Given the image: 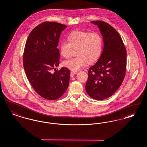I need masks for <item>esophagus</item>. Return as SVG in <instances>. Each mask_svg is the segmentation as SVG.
Instances as JSON below:
<instances>
[{"label": "esophagus", "instance_id": "obj_1", "mask_svg": "<svg viewBox=\"0 0 147 147\" xmlns=\"http://www.w3.org/2000/svg\"><path fill=\"white\" fill-rule=\"evenodd\" d=\"M71 75H70V76H71V77H73L76 73H77V71H71Z\"/></svg>", "mask_w": 147, "mask_h": 147}]
</instances>
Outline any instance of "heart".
<instances>
[{
    "mask_svg": "<svg viewBox=\"0 0 147 147\" xmlns=\"http://www.w3.org/2000/svg\"><path fill=\"white\" fill-rule=\"evenodd\" d=\"M103 41L100 34L85 31L71 32L68 40L62 41L60 45V53L65 58H69L72 49H76V57L64 61L63 65L72 71L85 67L87 62L96 61L100 56Z\"/></svg>",
    "mask_w": 147,
    "mask_h": 147,
    "instance_id": "obj_1",
    "label": "heart"
}]
</instances>
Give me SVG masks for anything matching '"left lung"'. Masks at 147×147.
Wrapping results in <instances>:
<instances>
[{
  "mask_svg": "<svg viewBox=\"0 0 147 147\" xmlns=\"http://www.w3.org/2000/svg\"><path fill=\"white\" fill-rule=\"evenodd\" d=\"M100 29L103 49L98 61L90 68L85 89L96 100L112 96L122 84L125 75L127 51L116 29L105 22L93 21Z\"/></svg>",
  "mask_w": 147,
  "mask_h": 147,
  "instance_id": "obj_1",
  "label": "left lung"
}]
</instances>
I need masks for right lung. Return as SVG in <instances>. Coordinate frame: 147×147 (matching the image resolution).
Listing matches in <instances>:
<instances>
[{"label": "right lung", "mask_w": 147, "mask_h": 147, "mask_svg": "<svg viewBox=\"0 0 147 147\" xmlns=\"http://www.w3.org/2000/svg\"><path fill=\"white\" fill-rule=\"evenodd\" d=\"M66 27L55 22L42 23L31 31L25 45L23 65L26 76L34 90L47 100L59 98L69 85L68 69L51 72L59 65L57 47L60 34Z\"/></svg>", "instance_id": "1"}]
</instances>
